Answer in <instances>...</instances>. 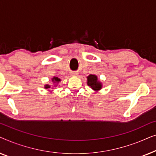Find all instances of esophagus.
Listing matches in <instances>:
<instances>
[{"mask_svg": "<svg viewBox=\"0 0 156 156\" xmlns=\"http://www.w3.org/2000/svg\"><path fill=\"white\" fill-rule=\"evenodd\" d=\"M76 75H77V73H76V72H72V76H76Z\"/></svg>", "mask_w": 156, "mask_h": 156, "instance_id": "obj_1", "label": "esophagus"}]
</instances>
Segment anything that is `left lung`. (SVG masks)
<instances>
[{
  "label": "left lung",
  "instance_id": "obj_1",
  "mask_svg": "<svg viewBox=\"0 0 156 156\" xmlns=\"http://www.w3.org/2000/svg\"><path fill=\"white\" fill-rule=\"evenodd\" d=\"M87 85L90 87L91 89H92L94 91L97 92L99 90H101L102 89V83L100 82L98 76L95 74H89L88 76H87Z\"/></svg>",
  "mask_w": 156,
  "mask_h": 156
}]
</instances>
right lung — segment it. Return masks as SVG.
I'll use <instances>...</instances> for the list:
<instances>
[{
	"label": "right lung",
	"mask_w": 156,
	"mask_h": 156,
	"mask_svg": "<svg viewBox=\"0 0 156 156\" xmlns=\"http://www.w3.org/2000/svg\"><path fill=\"white\" fill-rule=\"evenodd\" d=\"M60 81H61V79L58 78L57 76H53V77L52 78V85H53V87H52V88H53V87H56L58 86L59 82H60ZM44 88L46 89H50L51 88V86H50V85H49V84H45L44 86ZM48 91H50V90H48Z\"/></svg>",
	"instance_id": "obj_1"
}]
</instances>
